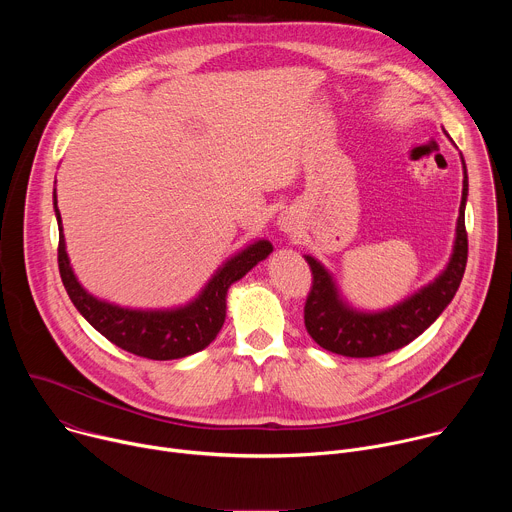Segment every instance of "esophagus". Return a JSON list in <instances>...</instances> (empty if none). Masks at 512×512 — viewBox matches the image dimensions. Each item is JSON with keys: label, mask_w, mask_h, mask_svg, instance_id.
<instances>
[{"label": "esophagus", "mask_w": 512, "mask_h": 512, "mask_svg": "<svg viewBox=\"0 0 512 512\" xmlns=\"http://www.w3.org/2000/svg\"><path fill=\"white\" fill-rule=\"evenodd\" d=\"M277 225H279V229H281L283 233H291V231L296 229L294 216H291L289 212H281V214H279V218H277Z\"/></svg>", "instance_id": "34e87169"}]
</instances>
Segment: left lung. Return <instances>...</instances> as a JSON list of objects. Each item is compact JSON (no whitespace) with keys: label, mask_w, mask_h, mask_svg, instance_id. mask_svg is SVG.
Masks as SVG:
<instances>
[{"label":"left lung","mask_w":512,"mask_h":512,"mask_svg":"<svg viewBox=\"0 0 512 512\" xmlns=\"http://www.w3.org/2000/svg\"><path fill=\"white\" fill-rule=\"evenodd\" d=\"M460 160L464 168L462 202L450 261L440 275L413 291L405 300L377 312L356 310L342 298L334 275L318 259L304 255L314 275L310 296L304 308V322L308 334L322 348L350 358H371L387 354L415 340L440 318V314L454 300L468 261V235L464 223L468 172L462 154Z\"/></svg>","instance_id":"8db88e82"}]
</instances>
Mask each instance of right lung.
I'll return each instance as SVG.
<instances>
[{
    "mask_svg": "<svg viewBox=\"0 0 512 512\" xmlns=\"http://www.w3.org/2000/svg\"><path fill=\"white\" fill-rule=\"evenodd\" d=\"M52 204L58 223V269L66 294L81 316L115 346L152 360H174L206 348L221 332L227 318L229 287L245 277L259 261L267 259L273 245L257 239L218 267L198 291V296L184 306L174 308H125L93 296L72 271L62 218L52 192Z\"/></svg>",
    "mask_w": 512,
    "mask_h": 512,
    "instance_id": "obj_1",
    "label": "right lung"
}]
</instances>
